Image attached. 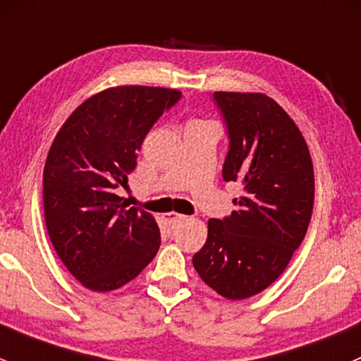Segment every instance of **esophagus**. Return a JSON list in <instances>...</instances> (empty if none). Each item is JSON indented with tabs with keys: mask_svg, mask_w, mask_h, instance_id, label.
Segmentation results:
<instances>
[{
	"mask_svg": "<svg viewBox=\"0 0 361 361\" xmlns=\"http://www.w3.org/2000/svg\"><path fill=\"white\" fill-rule=\"evenodd\" d=\"M163 219H165V222L169 224V228H176V226L179 224V222L184 221L185 217L179 214H166V215H163Z\"/></svg>",
	"mask_w": 361,
	"mask_h": 361,
	"instance_id": "34e87169",
	"label": "esophagus"
}]
</instances>
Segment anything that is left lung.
Masks as SVG:
<instances>
[{
	"mask_svg": "<svg viewBox=\"0 0 361 361\" xmlns=\"http://www.w3.org/2000/svg\"><path fill=\"white\" fill-rule=\"evenodd\" d=\"M228 130L222 179L240 182L236 210L208 221L192 264L208 287L231 300L269 287L285 271L310 226L314 173L292 118L267 95L215 92Z\"/></svg>",
	"mask_w": 361,
	"mask_h": 361,
	"instance_id": "8db88e82",
	"label": "left lung"
}]
</instances>
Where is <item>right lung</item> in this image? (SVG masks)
I'll use <instances>...</instances> for the list:
<instances>
[{
  "label": "right lung",
  "mask_w": 361,
  "mask_h": 361,
  "mask_svg": "<svg viewBox=\"0 0 361 361\" xmlns=\"http://www.w3.org/2000/svg\"><path fill=\"white\" fill-rule=\"evenodd\" d=\"M180 97L172 88H107L71 114L48 151V236L69 273L90 290L123 287L158 252L153 215L137 207L126 210L116 191L126 188L149 130Z\"/></svg>",
  "instance_id": "add662e5"
}]
</instances>
